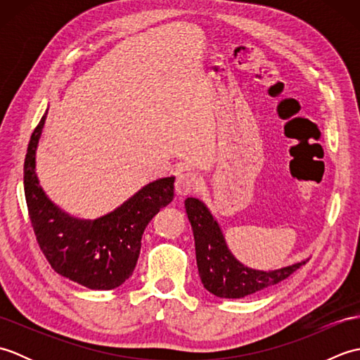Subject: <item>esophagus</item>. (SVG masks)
I'll return each mask as SVG.
<instances>
[{"label":"esophagus","mask_w":360,"mask_h":360,"mask_svg":"<svg viewBox=\"0 0 360 360\" xmlns=\"http://www.w3.org/2000/svg\"><path fill=\"white\" fill-rule=\"evenodd\" d=\"M201 188V179L190 172H182L176 176L174 190L179 196L196 193Z\"/></svg>","instance_id":"1"}]
</instances>
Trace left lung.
Returning a JSON list of instances; mask_svg holds the SVG:
<instances>
[{"mask_svg": "<svg viewBox=\"0 0 360 360\" xmlns=\"http://www.w3.org/2000/svg\"><path fill=\"white\" fill-rule=\"evenodd\" d=\"M186 212L193 229L196 263L204 288L221 298H243L286 280L307 262L277 271H255L236 262L212 213L196 198H187Z\"/></svg>", "mask_w": 360, "mask_h": 360, "instance_id": "1", "label": "left lung"}]
</instances>
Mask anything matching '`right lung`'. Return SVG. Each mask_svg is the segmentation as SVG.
<instances>
[{
	"mask_svg": "<svg viewBox=\"0 0 360 360\" xmlns=\"http://www.w3.org/2000/svg\"><path fill=\"white\" fill-rule=\"evenodd\" d=\"M46 114L30 136L25 159V195L37 243L57 274L89 289H114L133 274L145 227L170 204L174 178L150 182L114 212L77 219L53 205L35 174V151Z\"/></svg>",
	"mask_w": 360,
	"mask_h": 360,
	"instance_id": "obj_1",
	"label": "right lung"
}]
</instances>
